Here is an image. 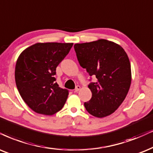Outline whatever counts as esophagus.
<instances>
[{
	"label": "esophagus",
	"mask_w": 153,
	"mask_h": 153,
	"mask_svg": "<svg viewBox=\"0 0 153 153\" xmlns=\"http://www.w3.org/2000/svg\"><path fill=\"white\" fill-rule=\"evenodd\" d=\"M80 90V85H77L76 87H75V92H78L79 90Z\"/></svg>",
	"instance_id": "esophagus-1"
}]
</instances>
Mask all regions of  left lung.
<instances>
[{"instance_id": "1", "label": "left lung", "mask_w": 153, "mask_h": 153, "mask_svg": "<svg viewBox=\"0 0 153 153\" xmlns=\"http://www.w3.org/2000/svg\"><path fill=\"white\" fill-rule=\"evenodd\" d=\"M74 49L80 66L97 78L88 85L92 98L84 103L86 110L98 118L111 114L131 86V63L126 53L119 44L106 39L75 44Z\"/></svg>"}]
</instances>
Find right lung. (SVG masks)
I'll return each instance as SVG.
<instances>
[{
  "instance_id": "add662e5",
  "label": "right lung",
  "mask_w": 153,
  "mask_h": 153,
  "mask_svg": "<svg viewBox=\"0 0 153 153\" xmlns=\"http://www.w3.org/2000/svg\"><path fill=\"white\" fill-rule=\"evenodd\" d=\"M73 43H36L25 49L17 60L15 78L24 102L36 113L53 115L62 109L68 90L56 81V67Z\"/></svg>"
}]
</instances>
